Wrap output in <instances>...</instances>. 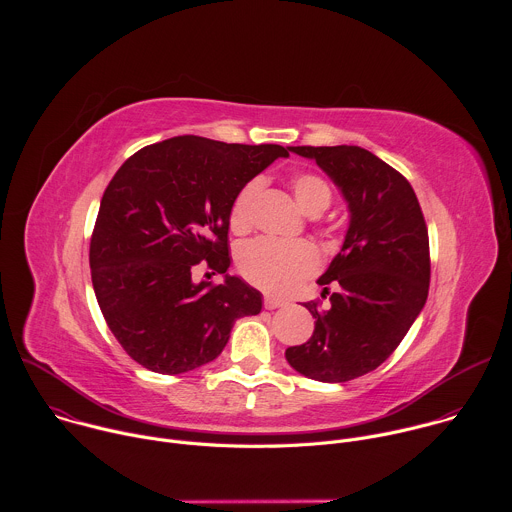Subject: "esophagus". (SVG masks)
Returning <instances> with one entry per match:
<instances>
[{
  "instance_id": "1",
  "label": "esophagus",
  "mask_w": 512,
  "mask_h": 512,
  "mask_svg": "<svg viewBox=\"0 0 512 512\" xmlns=\"http://www.w3.org/2000/svg\"><path fill=\"white\" fill-rule=\"evenodd\" d=\"M263 306H265V310L283 308V306H285V300H281V298H273V296H265V300H263Z\"/></svg>"
}]
</instances>
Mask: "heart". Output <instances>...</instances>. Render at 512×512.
<instances>
[{"mask_svg": "<svg viewBox=\"0 0 512 512\" xmlns=\"http://www.w3.org/2000/svg\"><path fill=\"white\" fill-rule=\"evenodd\" d=\"M296 202L308 214L324 212L332 202L328 182L314 172H298L289 180ZM263 188L261 178L249 180L233 198L229 210V227L237 235H245L255 223V202ZM320 253L312 243H281L273 239H257L245 245L237 265L241 275L255 287L269 294H287L304 279L320 269Z\"/></svg>", "mask_w": 512, "mask_h": 512, "instance_id": "b5f03b06", "label": "heart"}]
</instances>
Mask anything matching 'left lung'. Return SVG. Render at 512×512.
<instances>
[{
	"label": "left lung",
	"instance_id": "left-lung-1",
	"mask_svg": "<svg viewBox=\"0 0 512 512\" xmlns=\"http://www.w3.org/2000/svg\"><path fill=\"white\" fill-rule=\"evenodd\" d=\"M340 188L350 225L340 253L318 279L330 302H306L314 334L285 350L308 379L346 383L375 371L401 344L429 289V237L419 200L403 174L358 145L289 148ZM332 284V295L327 289Z\"/></svg>",
	"mask_w": 512,
	"mask_h": 512
}]
</instances>
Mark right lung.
<instances>
[{
    "label": "right lung",
    "mask_w": 512,
    "mask_h": 512,
    "mask_svg": "<svg viewBox=\"0 0 512 512\" xmlns=\"http://www.w3.org/2000/svg\"><path fill=\"white\" fill-rule=\"evenodd\" d=\"M287 156L275 143L178 135L115 172L91 237V279L109 330L141 367L194 371L223 352L237 318L261 312V294L241 277L216 285L194 282L193 271L227 273L235 194Z\"/></svg>",
    "instance_id": "add662e5"
}]
</instances>
